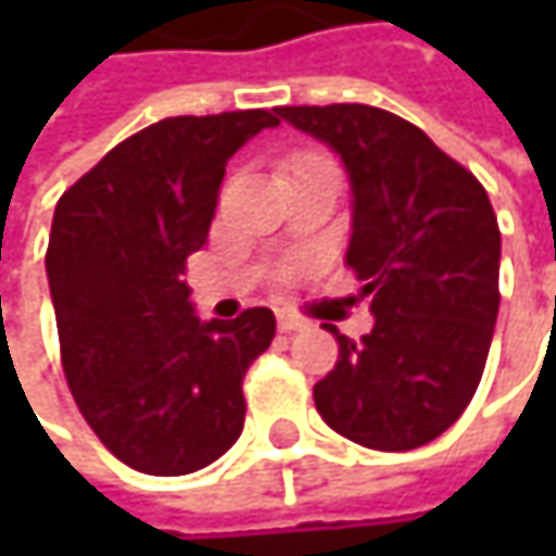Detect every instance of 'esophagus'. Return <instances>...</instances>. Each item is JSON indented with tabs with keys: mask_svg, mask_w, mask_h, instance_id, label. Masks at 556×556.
I'll return each mask as SVG.
<instances>
[{
	"mask_svg": "<svg viewBox=\"0 0 556 556\" xmlns=\"http://www.w3.org/2000/svg\"><path fill=\"white\" fill-rule=\"evenodd\" d=\"M277 325H279V331H302L305 328V318H299V315H292V312H279V318H277Z\"/></svg>",
	"mask_w": 556,
	"mask_h": 556,
	"instance_id": "obj_1",
	"label": "esophagus"
}]
</instances>
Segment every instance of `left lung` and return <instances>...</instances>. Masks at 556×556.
I'll use <instances>...</instances> for the list:
<instances>
[{"mask_svg": "<svg viewBox=\"0 0 556 556\" xmlns=\"http://www.w3.org/2000/svg\"><path fill=\"white\" fill-rule=\"evenodd\" d=\"M282 122L328 144L351 182L348 264L374 331L334 325V370L318 415L354 444L412 451L444 434L480 387L500 315L502 238L480 179L387 109L282 105Z\"/></svg>", "mask_w": 556, "mask_h": 556, "instance_id": "left-lung-1", "label": "left lung"}]
</instances>
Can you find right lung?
<instances>
[{"label":"right lung","mask_w":556,"mask_h":556,"mask_svg":"<svg viewBox=\"0 0 556 556\" xmlns=\"http://www.w3.org/2000/svg\"><path fill=\"white\" fill-rule=\"evenodd\" d=\"M277 125V109L164 118L56 202L45 267L63 374L89 428L131 470L195 473L241 438V383L277 318L248 308L202 321L182 274L208 238L225 164Z\"/></svg>","instance_id":"obj_1"}]
</instances>
